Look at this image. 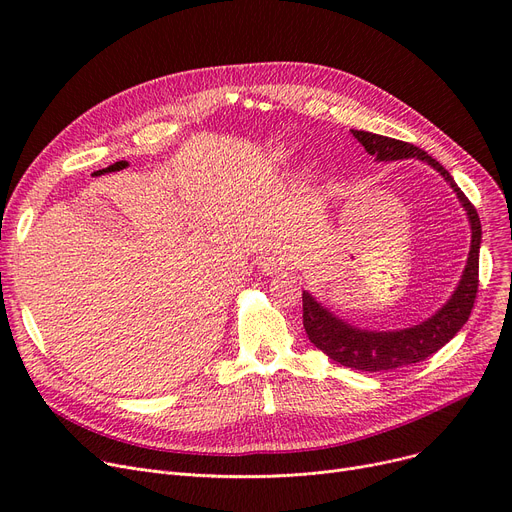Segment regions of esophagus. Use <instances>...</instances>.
<instances>
[{
    "label": "esophagus",
    "instance_id": "esophagus-1",
    "mask_svg": "<svg viewBox=\"0 0 512 512\" xmlns=\"http://www.w3.org/2000/svg\"><path fill=\"white\" fill-rule=\"evenodd\" d=\"M259 270L267 276L278 274L282 270V259L276 257V255H265V257L259 259Z\"/></svg>",
    "mask_w": 512,
    "mask_h": 512
}]
</instances>
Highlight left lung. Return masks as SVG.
Instances as JSON below:
<instances>
[{"mask_svg": "<svg viewBox=\"0 0 512 512\" xmlns=\"http://www.w3.org/2000/svg\"><path fill=\"white\" fill-rule=\"evenodd\" d=\"M353 137L365 147L369 155L380 161H394V159H409L417 157L425 164L436 168L444 180L454 188L456 197L463 203L469 224H471V251L467 257V265L463 278L456 286L454 294L448 303L436 311L429 319L421 321L419 326L394 330V332H371L359 330L346 321L338 319L326 307H321L309 292L303 290V326L309 340L326 353L332 361L359 369V371H392L396 367H405L411 363H419L434 355L436 351L452 340L471 315L477 286H479V245H481V222L477 209L465 197L456 182L452 180L450 172L442 168L440 161L432 155H427L423 149L396 141L382 134H373L365 130H351Z\"/></svg>", "mask_w": 512, "mask_h": 512, "instance_id": "obj_1", "label": "left lung"}]
</instances>
